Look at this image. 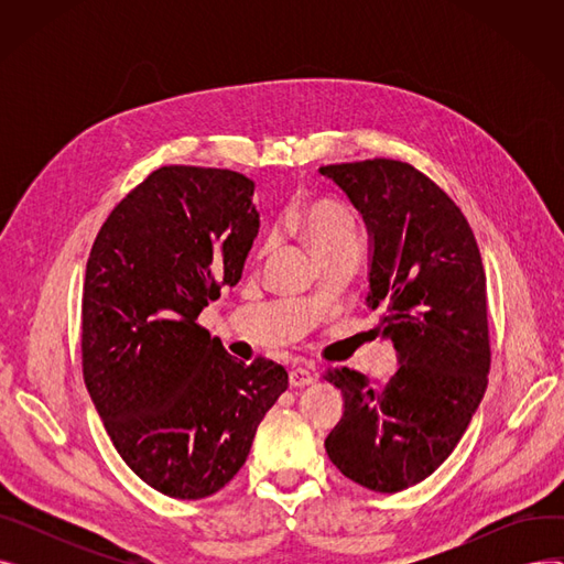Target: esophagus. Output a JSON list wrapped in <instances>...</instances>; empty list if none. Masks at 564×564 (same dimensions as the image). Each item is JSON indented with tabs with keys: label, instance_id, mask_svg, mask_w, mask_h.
Wrapping results in <instances>:
<instances>
[{
	"label": "esophagus",
	"instance_id": "1",
	"mask_svg": "<svg viewBox=\"0 0 564 564\" xmlns=\"http://www.w3.org/2000/svg\"><path fill=\"white\" fill-rule=\"evenodd\" d=\"M313 379H315V375H313V370L311 368H292L290 370V387H294V389H300V387H308V383H313Z\"/></svg>",
	"mask_w": 564,
	"mask_h": 564
}]
</instances>
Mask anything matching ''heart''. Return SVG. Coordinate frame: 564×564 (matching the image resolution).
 Wrapping results in <instances>:
<instances>
[{
  "label": "heart",
  "mask_w": 564,
  "mask_h": 564,
  "mask_svg": "<svg viewBox=\"0 0 564 564\" xmlns=\"http://www.w3.org/2000/svg\"><path fill=\"white\" fill-rule=\"evenodd\" d=\"M294 226L317 256L345 240H357V224L351 213L332 198H315L300 205L294 210Z\"/></svg>",
  "instance_id": "obj_1"
}]
</instances>
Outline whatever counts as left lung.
Wrapping results in <instances>:
<instances>
[{
	"label": "left lung",
	"mask_w": 564,
	"mask_h": 564,
	"mask_svg": "<svg viewBox=\"0 0 564 564\" xmlns=\"http://www.w3.org/2000/svg\"><path fill=\"white\" fill-rule=\"evenodd\" d=\"M372 235L368 306L383 308L381 338L400 368L383 383L349 368L324 379L345 411L324 448L345 478L395 494L448 459L476 413L491 368L487 276L457 203L400 160L319 166Z\"/></svg>",
	"instance_id": "left-lung-1"
}]
</instances>
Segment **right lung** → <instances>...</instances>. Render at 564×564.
<instances>
[{"instance_id":"1","label":"right lung","mask_w":564,"mask_h":564,"mask_svg":"<svg viewBox=\"0 0 564 564\" xmlns=\"http://www.w3.org/2000/svg\"><path fill=\"white\" fill-rule=\"evenodd\" d=\"M253 187L228 169H155L109 213L88 253L84 383L118 455L171 498L226 487L288 389L276 361L245 366L198 324L207 302L242 279L260 228Z\"/></svg>"}]
</instances>
